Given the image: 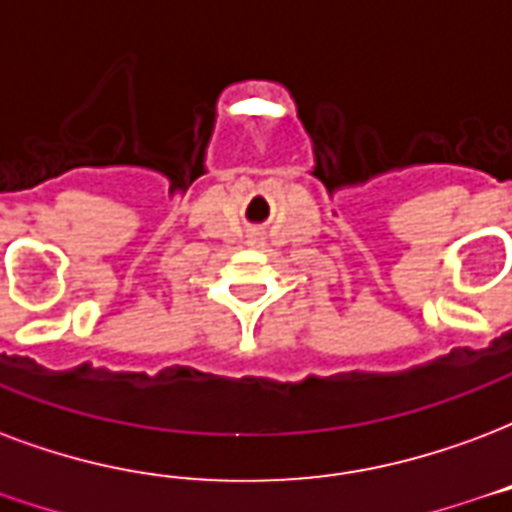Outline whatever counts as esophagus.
<instances>
[{"label": "esophagus", "mask_w": 512, "mask_h": 512, "mask_svg": "<svg viewBox=\"0 0 512 512\" xmlns=\"http://www.w3.org/2000/svg\"><path fill=\"white\" fill-rule=\"evenodd\" d=\"M255 241H260V238H255Z\"/></svg>", "instance_id": "34e87169"}]
</instances>
